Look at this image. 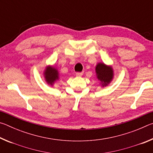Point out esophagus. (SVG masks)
Segmentation results:
<instances>
[{
  "instance_id": "1",
  "label": "esophagus",
  "mask_w": 153,
  "mask_h": 153,
  "mask_svg": "<svg viewBox=\"0 0 153 153\" xmlns=\"http://www.w3.org/2000/svg\"><path fill=\"white\" fill-rule=\"evenodd\" d=\"M76 76L77 77H81L82 75H83V72H77V73H76Z\"/></svg>"
}]
</instances>
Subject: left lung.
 Segmentation results:
<instances>
[{"label": "left lung", "mask_w": 153, "mask_h": 153, "mask_svg": "<svg viewBox=\"0 0 153 153\" xmlns=\"http://www.w3.org/2000/svg\"><path fill=\"white\" fill-rule=\"evenodd\" d=\"M95 72L102 88L109 85L114 78V70L110 65H106L102 62L98 63L95 67Z\"/></svg>", "instance_id": "obj_1"}]
</instances>
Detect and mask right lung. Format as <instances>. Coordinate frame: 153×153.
<instances>
[{
	"label": "right lung",
	"mask_w": 153,
	"mask_h": 153,
	"mask_svg": "<svg viewBox=\"0 0 153 153\" xmlns=\"http://www.w3.org/2000/svg\"><path fill=\"white\" fill-rule=\"evenodd\" d=\"M43 76L45 82L51 86H53L55 82L60 79L57 68L51 65L46 66L45 70L43 71Z\"/></svg>",
	"instance_id": "1"
}]
</instances>
